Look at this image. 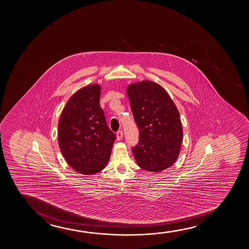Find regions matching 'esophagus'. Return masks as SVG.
<instances>
[{
  "label": "esophagus",
  "mask_w": 249,
  "mask_h": 249,
  "mask_svg": "<svg viewBox=\"0 0 249 249\" xmlns=\"http://www.w3.org/2000/svg\"><path fill=\"white\" fill-rule=\"evenodd\" d=\"M123 136V131H118L117 133H116V140H122V138Z\"/></svg>",
  "instance_id": "esophagus-1"
}]
</instances>
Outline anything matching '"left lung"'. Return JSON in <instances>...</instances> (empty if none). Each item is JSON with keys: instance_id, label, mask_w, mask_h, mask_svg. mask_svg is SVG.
I'll list each match as a JSON object with an SVG mask.
<instances>
[{"instance_id": "obj_1", "label": "left lung", "mask_w": 249, "mask_h": 249, "mask_svg": "<svg viewBox=\"0 0 249 249\" xmlns=\"http://www.w3.org/2000/svg\"><path fill=\"white\" fill-rule=\"evenodd\" d=\"M126 92L140 140L132 148L142 169L160 172L177 160L183 141L180 116L161 86L142 81L127 87Z\"/></svg>"}]
</instances>
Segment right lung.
Returning a JSON list of instances; mask_svg holds the SVG:
<instances>
[{"instance_id":"right-lung-1","label":"right lung","mask_w":249,"mask_h":249,"mask_svg":"<svg viewBox=\"0 0 249 249\" xmlns=\"http://www.w3.org/2000/svg\"><path fill=\"white\" fill-rule=\"evenodd\" d=\"M100 91L98 84L80 89L69 99L58 122L62 154L74 170L84 175L106 167L116 139L99 105Z\"/></svg>"}]
</instances>
